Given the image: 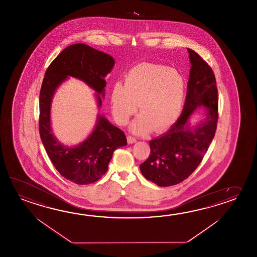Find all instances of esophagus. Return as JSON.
<instances>
[{"label":"esophagus","mask_w":257,"mask_h":257,"mask_svg":"<svg viewBox=\"0 0 257 257\" xmlns=\"http://www.w3.org/2000/svg\"><path fill=\"white\" fill-rule=\"evenodd\" d=\"M127 142H128V144H135V143H137V139L135 137H131V136H128L127 137Z\"/></svg>","instance_id":"obj_1"}]
</instances>
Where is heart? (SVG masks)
<instances>
[{
	"mask_svg": "<svg viewBox=\"0 0 257 257\" xmlns=\"http://www.w3.org/2000/svg\"><path fill=\"white\" fill-rule=\"evenodd\" d=\"M186 93V80L175 68L164 65H137L127 73L124 85L117 82L111 89L112 115L124 125L138 110L142 113L131 125L137 135L151 130L165 131L178 119Z\"/></svg>",
	"mask_w": 257,
	"mask_h": 257,
	"instance_id": "b5f03b06",
	"label": "heart"
}]
</instances>
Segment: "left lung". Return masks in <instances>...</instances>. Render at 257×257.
Returning a JSON list of instances; mask_svg holds the SVG:
<instances>
[{"label":"left lung","instance_id":"left-lung-1","mask_svg":"<svg viewBox=\"0 0 257 257\" xmlns=\"http://www.w3.org/2000/svg\"><path fill=\"white\" fill-rule=\"evenodd\" d=\"M188 51L191 68L182 113L167 133L149 142L151 152L140 165L143 176L159 187L177 185L193 173L217 128L219 99L214 73L199 54ZM200 105L207 108L205 118L193 128L189 118Z\"/></svg>","mask_w":257,"mask_h":257}]
</instances>
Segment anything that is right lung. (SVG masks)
<instances>
[{"label": "right lung", "instance_id": "1", "mask_svg": "<svg viewBox=\"0 0 257 257\" xmlns=\"http://www.w3.org/2000/svg\"><path fill=\"white\" fill-rule=\"evenodd\" d=\"M114 59L85 44H74L59 53L49 65L39 94V134L54 167L60 175L78 185L99 180L107 170L112 154L127 145L125 135L102 115H98L94 130L77 147L62 145L54 137L50 125L53 95L68 76L88 84L101 106L106 86L105 76L111 71Z\"/></svg>", "mask_w": 257, "mask_h": 257}]
</instances>
